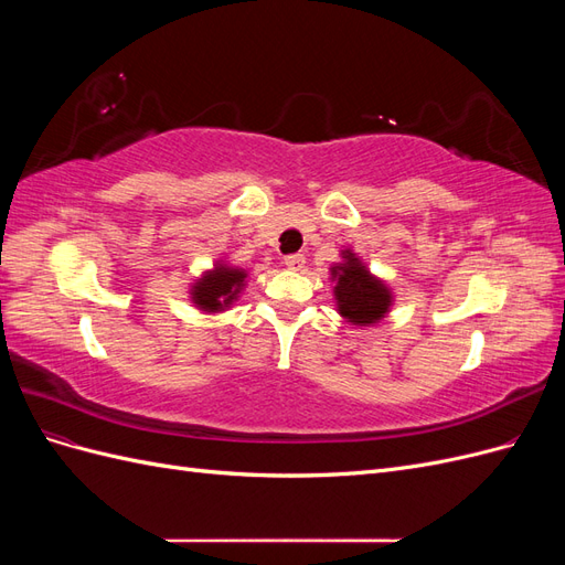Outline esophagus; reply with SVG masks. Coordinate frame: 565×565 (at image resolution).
<instances>
[{"mask_svg":"<svg viewBox=\"0 0 565 565\" xmlns=\"http://www.w3.org/2000/svg\"><path fill=\"white\" fill-rule=\"evenodd\" d=\"M282 264H285L289 270H301L303 264H306V259H303V254H287L285 259H282Z\"/></svg>","mask_w":565,"mask_h":565,"instance_id":"esophagus-1","label":"esophagus"}]
</instances>
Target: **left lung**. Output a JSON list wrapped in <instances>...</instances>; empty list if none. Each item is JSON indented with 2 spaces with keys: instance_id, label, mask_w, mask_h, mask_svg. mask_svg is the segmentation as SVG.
Segmentation results:
<instances>
[{
  "instance_id": "obj_1",
  "label": "left lung",
  "mask_w": 565,
  "mask_h": 565,
  "mask_svg": "<svg viewBox=\"0 0 565 565\" xmlns=\"http://www.w3.org/2000/svg\"><path fill=\"white\" fill-rule=\"evenodd\" d=\"M332 280H337V311L351 324H372L391 309L388 287L374 278L351 249L344 252V264L332 268Z\"/></svg>"
}]
</instances>
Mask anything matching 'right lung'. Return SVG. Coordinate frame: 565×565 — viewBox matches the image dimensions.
Masks as SVG:
<instances>
[{
    "mask_svg": "<svg viewBox=\"0 0 565 565\" xmlns=\"http://www.w3.org/2000/svg\"><path fill=\"white\" fill-rule=\"evenodd\" d=\"M247 273L243 268H233L226 264H218L214 270H210L207 276H202L193 289H191V297L193 303L200 306L202 311H224L226 306H231L237 295H241V289L245 285Z\"/></svg>",
    "mask_w": 565,
    "mask_h": 565,
    "instance_id": "add662e5",
    "label": "right lung"
}]
</instances>
